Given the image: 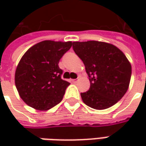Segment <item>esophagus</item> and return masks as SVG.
Returning <instances> with one entry per match:
<instances>
[{"mask_svg": "<svg viewBox=\"0 0 146 146\" xmlns=\"http://www.w3.org/2000/svg\"><path fill=\"white\" fill-rule=\"evenodd\" d=\"M77 81H78V79H73V80H71L72 83H76Z\"/></svg>", "mask_w": 146, "mask_h": 146, "instance_id": "1", "label": "esophagus"}]
</instances>
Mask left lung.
<instances>
[{
	"mask_svg": "<svg viewBox=\"0 0 146 146\" xmlns=\"http://www.w3.org/2000/svg\"><path fill=\"white\" fill-rule=\"evenodd\" d=\"M73 49L85 66L90 88L81 93L84 103L96 110L116 104L128 89L132 66L114 44L89 40L73 42Z\"/></svg>",
	"mask_w": 146,
	"mask_h": 146,
	"instance_id": "obj_1",
	"label": "left lung"
}]
</instances>
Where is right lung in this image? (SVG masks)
I'll return each instance as SVG.
<instances>
[{
    "instance_id": "add662e5",
    "label": "right lung",
    "mask_w": 146,
    "mask_h": 146,
    "mask_svg": "<svg viewBox=\"0 0 146 146\" xmlns=\"http://www.w3.org/2000/svg\"><path fill=\"white\" fill-rule=\"evenodd\" d=\"M72 42L44 40L29 48L15 70V86L27 105L38 110H48L62 100L70 83L62 79L60 59Z\"/></svg>"
}]
</instances>
